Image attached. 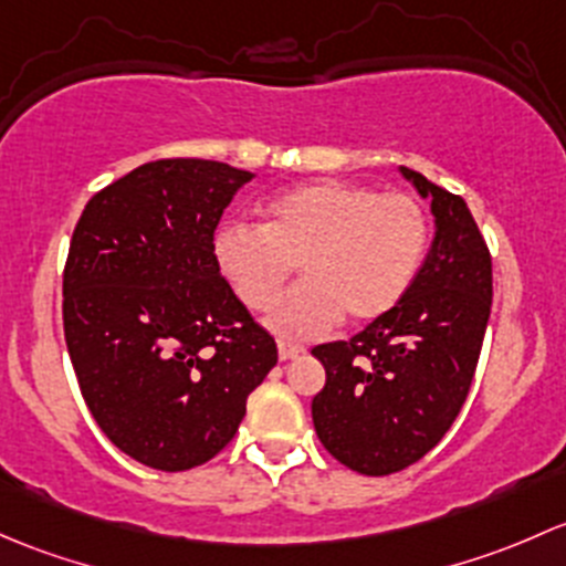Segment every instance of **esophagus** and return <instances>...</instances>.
Returning a JSON list of instances; mask_svg holds the SVG:
<instances>
[{"label":"esophagus","instance_id":"obj_1","mask_svg":"<svg viewBox=\"0 0 566 566\" xmlns=\"http://www.w3.org/2000/svg\"><path fill=\"white\" fill-rule=\"evenodd\" d=\"M277 354H281V359H294L300 357V354H305V346H300V343H289V340H281L277 343Z\"/></svg>","mask_w":566,"mask_h":566}]
</instances>
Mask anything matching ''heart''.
Returning <instances> with one entry per match:
<instances>
[{
    "label": "heart",
    "instance_id": "obj_1",
    "mask_svg": "<svg viewBox=\"0 0 566 566\" xmlns=\"http://www.w3.org/2000/svg\"><path fill=\"white\" fill-rule=\"evenodd\" d=\"M428 248V218L409 193L316 179L266 203L264 226L226 223L214 234V261L250 311H266L295 261L306 281L270 313L289 340L329 332L348 313L373 322L392 311L417 277Z\"/></svg>",
    "mask_w": 566,
    "mask_h": 566
}]
</instances>
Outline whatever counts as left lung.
Segmentation results:
<instances>
[{
    "label": "left lung",
    "instance_id": "left-lung-1",
    "mask_svg": "<svg viewBox=\"0 0 566 566\" xmlns=\"http://www.w3.org/2000/svg\"><path fill=\"white\" fill-rule=\"evenodd\" d=\"M400 174L430 198L436 237L389 313L352 340L313 348L326 384L313 424L332 458L387 476L428 455L465 403L493 302L491 250L465 201L419 171Z\"/></svg>",
    "mask_w": 566,
    "mask_h": 566
}]
</instances>
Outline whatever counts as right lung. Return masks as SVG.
Returning <instances> with one entry per match:
<instances>
[{"label":"right lung","instance_id":"right-lung-1","mask_svg":"<svg viewBox=\"0 0 566 566\" xmlns=\"http://www.w3.org/2000/svg\"><path fill=\"white\" fill-rule=\"evenodd\" d=\"M253 174L218 160L144 163L90 198L62 275L65 340L92 417L157 471L207 463L277 365L214 261V229Z\"/></svg>","mask_w":566,"mask_h":566}]
</instances>
